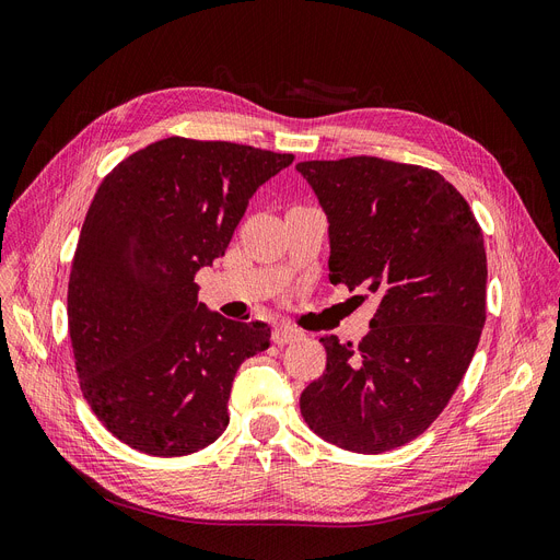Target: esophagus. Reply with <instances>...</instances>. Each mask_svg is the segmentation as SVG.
Returning <instances> with one entry per match:
<instances>
[{"label": "esophagus", "instance_id": "34e87169", "mask_svg": "<svg viewBox=\"0 0 560 560\" xmlns=\"http://www.w3.org/2000/svg\"><path fill=\"white\" fill-rule=\"evenodd\" d=\"M304 334L300 331V329H293V327H279V329H275V334H272V340L277 346H285V343H290V340H298V338H302Z\"/></svg>", "mask_w": 560, "mask_h": 560}]
</instances>
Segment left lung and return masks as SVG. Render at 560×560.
Returning <instances> with one entry per match:
<instances>
[{
    "instance_id": "8db88e82",
    "label": "left lung",
    "mask_w": 560,
    "mask_h": 560,
    "mask_svg": "<svg viewBox=\"0 0 560 560\" xmlns=\"http://www.w3.org/2000/svg\"><path fill=\"white\" fill-rule=\"evenodd\" d=\"M329 222V279L380 295L359 346L325 336V373L300 409L325 442L384 453L442 415L485 325L482 231L432 168L382 158L300 162Z\"/></svg>"
}]
</instances>
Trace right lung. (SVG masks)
I'll return each instance as SVG.
<instances>
[{"mask_svg": "<svg viewBox=\"0 0 560 560\" xmlns=\"http://www.w3.org/2000/svg\"><path fill=\"white\" fill-rule=\"evenodd\" d=\"M293 160L168 137L95 191L72 258L68 329L82 394L124 444L178 457L226 430L233 377L270 348V327L208 311L194 277L226 254L256 189Z\"/></svg>", "mask_w": 560, "mask_h": 560, "instance_id": "1", "label": "right lung"}]
</instances>
